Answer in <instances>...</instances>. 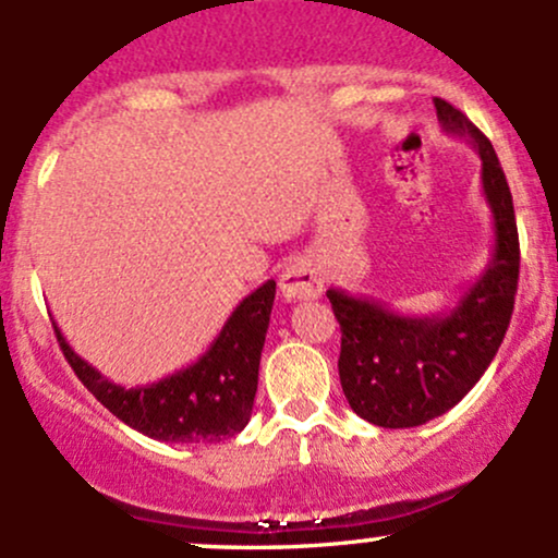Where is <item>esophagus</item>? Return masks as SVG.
Returning <instances> with one entry per match:
<instances>
[{
	"mask_svg": "<svg viewBox=\"0 0 558 558\" xmlns=\"http://www.w3.org/2000/svg\"><path fill=\"white\" fill-rule=\"evenodd\" d=\"M279 290H281V298L290 303L311 301V298H316L322 292L319 268H316L311 260H305V257H298V260H292L290 266L284 268V274H281Z\"/></svg>",
	"mask_w": 558,
	"mask_h": 558,
	"instance_id": "1",
	"label": "esophagus"
}]
</instances>
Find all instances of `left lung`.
Wrapping results in <instances>:
<instances>
[{"mask_svg": "<svg viewBox=\"0 0 558 558\" xmlns=\"http://www.w3.org/2000/svg\"><path fill=\"white\" fill-rule=\"evenodd\" d=\"M447 135L465 137L482 159V191L493 213V255L447 311L399 314L391 305L327 290L340 332V386L351 410L380 428H415L452 410L495 359L511 325L519 284V231L511 189L482 130L434 98Z\"/></svg>", "mask_w": 558, "mask_h": 558, "instance_id": "8db88e82", "label": "left lung"}]
</instances>
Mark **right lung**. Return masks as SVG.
I'll return each instance as SVG.
<instances>
[{
  "label": "right lung",
  "mask_w": 558,
  "mask_h": 558,
  "mask_svg": "<svg viewBox=\"0 0 558 558\" xmlns=\"http://www.w3.org/2000/svg\"><path fill=\"white\" fill-rule=\"evenodd\" d=\"M274 295L277 281H263L233 308L218 338L194 364L148 386H117L71 349L58 325L56 335L87 391L130 428L170 445H215L236 436L253 415Z\"/></svg>",
  "instance_id": "add662e5"
}]
</instances>
